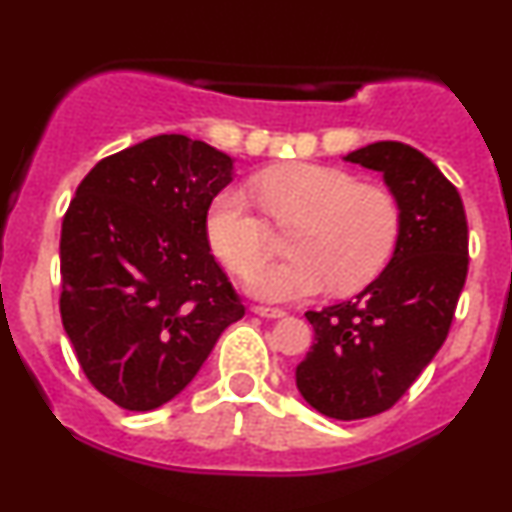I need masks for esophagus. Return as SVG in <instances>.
<instances>
[{
    "label": "esophagus",
    "instance_id": "34e87169",
    "mask_svg": "<svg viewBox=\"0 0 512 512\" xmlns=\"http://www.w3.org/2000/svg\"><path fill=\"white\" fill-rule=\"evenodd\" d=\"M252 313L260 315V317H269V320H279V317L286 315L281 308H267V305H255V308H252Z\"/></svg>",
    "mask_w": 512,
    "mask_h": 512
}]
</instances>
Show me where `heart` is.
<instances>
[{
  "label": "heart",
  "instance_id": "obj_1",
  "mask_svg": "<svg viewBox=\"0 0 512 512\" xmlns=\"http://www.w3.org/2000/svg\"><path fill=\"white\" fill-rule=\"evenodd\" d=\"M264 211L279 228H296L291 262L267 267L250 291L267 301H298L334 289L370 284L390 260L399 236V204L385 187L361 185L339 168L281 166L255 180ZM214 255L238 276H251L272 257V228L248 195L223 190L207 211Z\"/></svg>",
  "mask_w": 512,
  "mask_h": 512
}]
</instances>
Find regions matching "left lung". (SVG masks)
<instances>
[{
  "label": "left lung",
  "instance_id": "obj_1",
  "mask_svg": "<svg viewBox=\"0 0 512 512\" xmlns=\"http://www.w3.org/2000/svg\"><path fill=\"white\" fill-rule=\"evenodd\" d=\"M344 161L383 173L399 204L392 260L354 301L305 317L315 344L298 363L305 402L339 421L387 411L448 337L467 279V216L457 187L414 146L375 142Z\"/></svg>",
  "mask_w": 512,
  "mask_h": 512
}]
</instances>
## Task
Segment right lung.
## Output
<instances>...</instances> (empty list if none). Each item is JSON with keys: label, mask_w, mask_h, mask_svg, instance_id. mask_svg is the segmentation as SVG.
<instances>
[{"label": "right lung", "mask_w": 512, "mask_h": 512, "mask_svg": "<svg viewBox=\"0 0 512 512\" xmlns=\"http://www.w3.org/2000/svg\"><path fill=\"white\" fill-rule=\"evenodd\" d=\"M231 180V156L158 134L76 187L60 238L62 325L88 383L117 407L180 395L245 315L207 240L209 204Z\"/></svg>", "instance_id": "1"}]
</instances>
